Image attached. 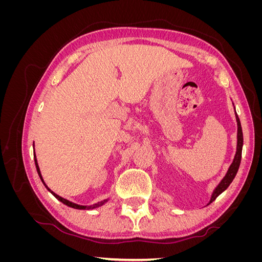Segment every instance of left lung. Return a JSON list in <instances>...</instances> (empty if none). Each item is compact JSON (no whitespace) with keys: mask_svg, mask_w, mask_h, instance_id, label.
<instances>
[{"mask_svg":"<svg viewBox=\"0 0 262 262\" xmlns=\"http://www.w3.org/2000/svg\"><path fill=\"white\" fill-rule=\"evenodd\" d=\"M234 105V104H233ZM234 109H235V106H234ZM235 117H236V122H237V145H236V153H235V156H234V160L231 164V166H229L225 176L223 177V179H222L220 181V184L215 187V189L213 190V192L211 194V198L209 200V204H211L214 200L216 199V198L221 194L223 193L225 190L228 188V186L232 184V181L234 180L235 176L237 171H238V168H239V165H241V161H242V150H243V144H244V138H243V130H242V124H241V121H239V118L238 116H237L236 114V110H235Z\"/></svg>","mask_w":262,"mask_h":262,"instance_id":"1","label":"left lung"}]
</instances>
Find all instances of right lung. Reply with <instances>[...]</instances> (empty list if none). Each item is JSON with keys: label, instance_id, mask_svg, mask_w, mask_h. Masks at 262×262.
I'll use <instances>...</instances> for the list:
<instances>
[{"label": "right lung", "instance_id": "right-lung-1", "mask_svg": "<svg viewBox=\"0 0 262 262\" xmlns=\"http://www.w3.org/2000/svg\"><path fill=\"white\" fill-rule=\"evenodd\" d=\"M33 146H35V142H34V145ZM34 158H35V164H36V168H37V171H38V175H39V177H40V179H41V181H42V184L45 185V187L47 188V190H48L49 192H51L55 198H57V199L60 201V202H62L63 204H66V205H68V207H70V208H73V209H77V210H94V209H96V208H99V207H101V205H104L109 199H106V200H102V201H99V202H97V203H94V204H92V205H81V204H77V203H74V202H72V201H69V200H67V199H64V198H62V196H60L59 194H57V193H54L52 190L46 185V182H45V180H43V178H42V176H41V172H40V168H39V166H38V162H37V157H36V154L34 155Z\"/></svg>", "mask_w": 262, "mask_h": 262}]
</instances>
